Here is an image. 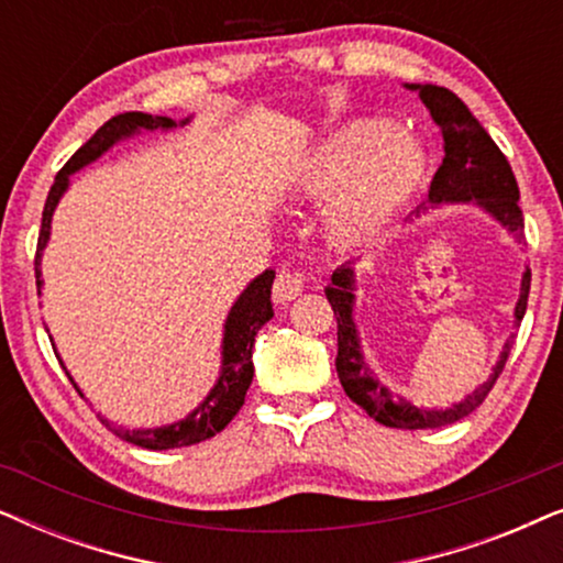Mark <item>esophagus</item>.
Listing matches in <instances>:
<instances>
[{
	"label": "esophagus",
	"mask_w": 563,
	"mask_h": 563,
	"mask_svg": "<svg viewBox=\"0 0 563 563\" xmlns=\"http://www.w3.org/2000/svg\"><path fill=\"white\" fill-rule=\"evenodd\" d=\"M302 291H305L302 274H297V272H279V274H276V282H274V289H272L274 302L287 305V302H291V299H297L299 295H302Z\"/></svg>",
	"instance_id": "esophagus-1"
}]
</instances>
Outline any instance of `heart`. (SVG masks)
<instances>
[{
  "label": "heart",
  "mask_w": 563,
  "mask_h": 563,
  "mask_svg": "<svg viewBox=\"0 0 563 563\" xmlns=\"http://www.w3.org/2000/svg\"><path fill=\"white\" fill-rule=\"evenodd\" d=\"M426 158L402 130L361 122L312 153L299 166L295 189L333 197L328 230L338 243L358 245L379 235L418 189Z\"/></svg>",
  "instance_id": "b5f03b06"
}]
</instances>
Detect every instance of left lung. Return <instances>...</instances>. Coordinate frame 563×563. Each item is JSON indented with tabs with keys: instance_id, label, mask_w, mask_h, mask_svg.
I'll return each instance as SVG.
<instances>
[{
	"instance_id": "obj_1",
	"label": "left lung",
	"mask_w": 563,
	"mask_h": 563,
	"mask_svg": "<svg viewBox=\"0 0 563 563\" xmlns=\"http://www.w3.org/2000/svg\"><path fill=\"white\" fill-rule=\"evenodd\" d=\"M410 89H418V95L426 107L433 114V120L441 125L443 133V164L438 168L433 181H430V205L441 202H479L484 210L495 214L510 233H522V210L518 205L520 189L515 181V174L510 164H507L505 153L497 148L487 130L479 125V120L468 112V107L445 87H435V84H410ZM430 205L422 207L428 210ZM528 291H530V272H526L522 279V291L515 307V320H522L528 307ZM325 297L330 307H333L338 320V358L335 372L338 379L343 384V391L349 395L358 407H364L368 418L389 428L402 430H418V428H441L451 426L468 412H474L487 395L495 387L497 376L503 374L510 356L512 341L505 343L503 356H499L495 374L489 382H484L474 395H468L464 402L449 407V410H418V407L399 399L395 402V395L387 387H382L374 379L372 368L366 366L364 356H361V345L356 335V325H353V272L349 266L338 268L333 274V284L325 289Z\"/></svg>"
}]
</instances>
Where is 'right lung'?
Masks as SVG:
<instances>
[{"instance_id":"obj_1","label":"right lung","mask_w":563,"mask_h":563,"mask_svg":"<svg viewBox=\"0 0 563 563\" xmlns=\"http://www.w3.org/2000/svg\"><path fill=\"white\" fill-rule=\"evenodd\" d=\"M137 128L145 130H158V128H174V120L158 118V114H145V112H125L118 118L107 120L71 158L66 161V166L56 174V181L48 191L43 207V222H41V235H37V253H35V276H37V295H41V251L45 249L51 235V218L56 210L60 195L68 187V174H74L76 168H81L89 161L110 148L114 141H120L122 135L135 133ZM272 284L274 272H264L258 279L249 284V289L238 297V302L228 314L225 322V341H222V374L210 397L189 415L187 420L174 422L168 428H153V430H122L112 428L114 435H120L122 441L141 445V449L151 451H166V449H181V445H195L202 443L214 433H220L230 420L235 418V412L241 410L245 402V391H249L253 382V341L264 322L274 318L272 307ZM71 379V376H68ZM74 384V379H71ZM76 387V384H74Z\"/></svg>"}]
</instances>
